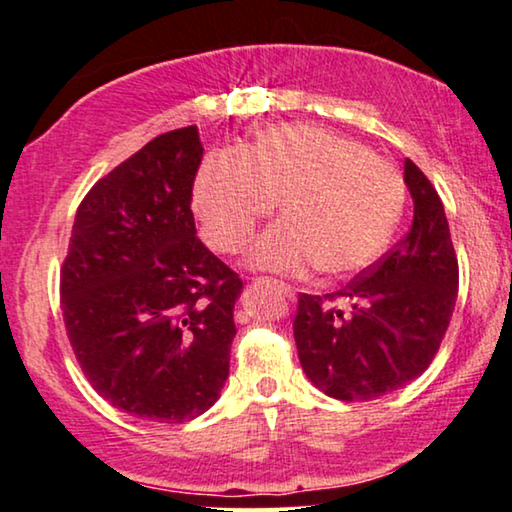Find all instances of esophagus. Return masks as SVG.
Wrapping results in <instances>:
<instances>
[{"label":"esophagus","instance_id":"1","mask_svg":"<svg viewBox=\"0 0 512 512\" xmlns=\"http://www.w3.org/2000/svg\"><path fill=\"white\" fill-rule=\"evenodd\" d=\"M273 285H276L278 290L285 294V297H290V299L294 297V287H290V285H287V283H280V280H273Z\"/></svg>","mask_w":512,"mask_h":512}]
</instances>
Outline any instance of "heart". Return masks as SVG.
Segmentation results:
<instances>
[{
    "label": "heart",
    "mask_w": 512,
    "mask_h": 512,
    "mask_svg": "<svg viewBox=\"0 0 512 512\" xmlns=\"http://www.w3.org/2000/svg\"><path fill=\"white\" fill-rule=\"evenodd\" d=\"M280 206L283 220L248 250L253 269L345 278L376 264L397 229L406 181L362 143L313 125H280L246 153H215L201 164L192 208L204 239L239 253L255 225Z\"/></svg>",
    "instance_id": "1"
}]
</instances>
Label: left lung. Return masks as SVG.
<instances>
[{"mask_svg":"<svg viewBox=\"0 0 512 512\" xmlns=\"http://www.w3.org/2000/svg\"><path fill=\"white\" fill-rule=\"evenodd\" d=\"M403 181L415 206L410 232L343 290L299 297L301 369L338 401L378 399L422 376L455 311L459 266L443 201L410 160Z\"/></svg>","mask_w":512,"mask_h":512,"instance_id":"8db88e82","label":"left lung"}]
</instances>
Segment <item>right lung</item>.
<instances>
[{
  "instance_id": "obj_1",
  "label": "right lung",
  "mask_w": 512,
  "mask_h": 512,
  "mask_svg": "<svg viewBox=\"0 0 512 512\" xmlns=\"http://www.w3.org/2000/svg\"><path fill=\"white\" fill-rule=\"evenodd\" d=\"M197 125L92 185L62 264L64 327L99 397L153 422L206 413L229 376L241 278L197 239Z\"/></svg>"
}]
</instances>
